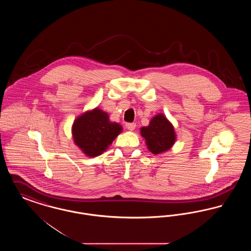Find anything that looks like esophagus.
<instances>
[{
  "label": "esophagus",
  "mask_w": 251,
  "mask_h": 251,
  "mask_svg": "<svg viewBox=\"0 0 251 251\" xmlns=\"http://www.w3.org/2000/svg\"><path fill=\"white\" fill-rule=\"evenodd\" d=\"M126 128L129 130V131H133L134 129H135V127H136V125H135V123H126Z\"/></svg>",
  "instance_id": "obj_1"
}]
</instances>
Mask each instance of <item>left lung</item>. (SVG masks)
Here are the masks:
<instances>
[{"instance_id": "1", "label": "left lung", "mask_w": 251, "mask_h": 251, "mask_svg": "<svg viewBox=\"0 0 251 251\" xmlns=\"http://www.w3.org/2000/svg\"><path fill=\"white\" fill-rule=\"evenodd\" d=\"M140 133L146 140L147 148L153 154L167 151L176 141L174 127L164 114L154 116L149 126L140 129Z\"/></svg>"}]
</instances>
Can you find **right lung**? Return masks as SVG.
Listing matches in <instances>:
<instances>
[{
    "label": "right lung",
    "instance_id": "add662e5",
    "mask_svg": "<svg viewBox=\"0 0 251 251\" xmlns=\"http://www.w3.org/2000/svg\"><path fill=\"white\" fill-rule=\"evenodd\" d=\"M122 131V126L109 120L107 113L100 108L86 111L74 120L73 141L88 157L100 155Z\"/></svg>",
    "mask_w": 251,
    "mask_h": 251
}]
</instances>
